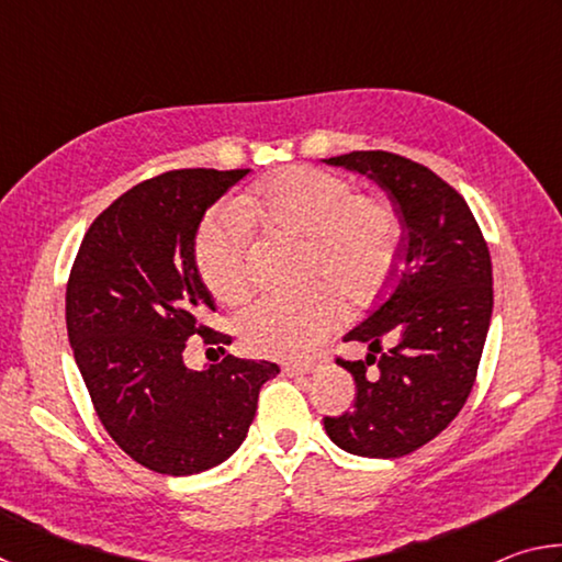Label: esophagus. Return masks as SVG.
Listing matches in <instances>:
<instances>
[{"label": "esophagus", "mask_w": 562, "mask_h": 562, "mask_svg": "<svg viewBox=\"0 0 562 562\" xmlns=\"http://www.w3.org/2000/svg\"><path fill=\"white\" fill-rule=\"evenodd\" d=\"M317 369V364L312 361H290V364L282 367V372L288 376H302V374H312Z\"/></svg>", "instance_id": "esophagus-1"}]
</instances>
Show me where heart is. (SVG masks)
Masks as SVG:
<instances>
[{"label": "heart", "mask_w": 562, "mask_h": 562, "mask_svg": "<svg viewBox=\"0 0 562 562\" xmlns=\"http://www.w3.org/2000/svg\"><path fill=\"white\" fill-rule=\"evenodd\" d=\"M262 221L304 240L300 292L262 294L237 312L247 351L300 359L315 351L339 315V300L369 304L392 282L402 255V221L379 195H357L347 178L294 166L237 205H217L195 235V268L213 297L235 302L247 288L250 223Z\"/></svg>", "instance_id": "heart-1"}]
</instances>
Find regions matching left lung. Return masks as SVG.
Returning a JSON list of instances; mask_svg holds the SVG:
<instances>
[{"label":"left lung","mask_w":562,"mask_h":562,"mask_svg":"<svg viewBox=\"0 0 562 562\" xmlns=\"http://www.w3.org/2000/svg\"><path fill=\"white\" fill-rule=\"evenodd\" d=\"M327 164L376 180L404 240L392 284L345 337L367 341L372 355L337 359L355 376L357 398L351 412L325 416V431L349 453L398 459L436 439L471 394L493 310L491 252L469 203L431 168L389 150Z\"/></svg>","instance_id":"1"}]
</instances>
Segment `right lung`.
Wrapping results in <instances>:
<instances>
[{
  "instance_id": "obj_1",
  "label": "right lung",
  "mask_w": 562,
  "mask_h": 562,
  "mask_svg": "<svg viewBox=\"0 0 562 562\" xmlns=\"http://www.w3.org/2000/svg\"><path fill=\"white\" fill-rule=\"evenodd\" d=\"M247 168H180L133 186L83 235L66 284V329L103 429L166 475L213 469L245 441L272 361L193 372L188 337L231 345L205 325L213 294L195 268L203 215Z\"/></svg>"
}]
</instances>
